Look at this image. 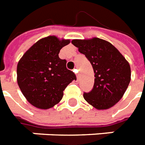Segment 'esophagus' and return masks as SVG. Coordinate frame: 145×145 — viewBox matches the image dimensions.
Here are the masks:
<instances>
[{
    "label": "esophagus",
    "instance_id": "34e87169",
    "mask_svg": "<svg viewBox=\"0 0 145 145\" xmlns=\"http://www.w3.org/2000/svg\"><path fill=\"white\" fill-rule=\"evenodd\" d=\"M74 71H75V72H76V73H77V69H74ZM79 77H80V75H79V74H77V79L79 78Z\"/></svg>",
    "mask_w": 145,
    "mask_h": 145
}]
</instances>
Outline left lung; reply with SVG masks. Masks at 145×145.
<instances>
[{
  "label": "left lung",
  "mask_w": 145,
  "mask_h": 145,
  "mask_svg": "<svg viewBox=\"0 0 145 145\" xmlns=\"http://www.w3.org/2000/svg\"><path fill=\"white\" fill-rule=\"evenodd\" d=\"M71 43L86 56L94 71V85L84 98L97 109H107L121 99L131 80L129 62L110 42L99 38L74 39Z\"/></svg>",
  "instance_id": "left-lung-1"
}]
</instances>
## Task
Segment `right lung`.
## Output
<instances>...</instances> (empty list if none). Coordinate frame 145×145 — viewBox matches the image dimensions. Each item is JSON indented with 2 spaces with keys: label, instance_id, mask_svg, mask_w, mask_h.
<instances>
[{
  "label": "right lung",
  "instance_id": "1",
  "mask_svg": "<svg viewBox=\"0 0 145 145\" xmlns=\"http://www.w3.org/2000/svg\"><path fill=\"white\" fill-rule=\"evenodd\" d=\"M70 43L55 36L41 39L26 51L19 61L17 84L30 104L47 109L60 102L63 91L76 75L66 68V60L58 56Z\"/></svg>",
  "mask_w": 145,
  "mask_h": 145
}]
</instances>
